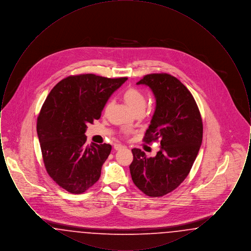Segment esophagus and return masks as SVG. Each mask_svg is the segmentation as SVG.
<instances>
[{"mask_svg":"<svg viewBox=\"0 0 251 251\" xmlns=\"http://www.w3.org/2000/svg\"><path fill=\"white\" fill-rule=\"evenodd\" d=\"M114 149H115L116 151H120V150L124 149V146H122L121 144H115V145H114Z\"/></svg>","mask_w":251,"mask_h":251,"instance_id":"obj_1","label":"esophagus"}]
</instances>
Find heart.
Returning <instances> with one entry per match:
<instances>
[{
  "label": "heart",
  "instance_id": "heart-1",
  "mask_svg": "<svg viewBox=\"0 0 251 251\" xmlns=\"http://www.w3.org/2000/svg\"><path fill=\"white\" fill-rule=\"evenodd\" d=\"M122 100L129 107L131 108V111H133L135 114L137 112L143 111L145 105H146V101H147L143 92L136 87H128L122 93ZM109 107H110V103H107L104 108V114L107 113ZM131 133V131L129 129H123L121 131V134L123 136H129Z\"/></svg>",
  "mask_w": 251,
  "mask_h": 251
}]
</instances>
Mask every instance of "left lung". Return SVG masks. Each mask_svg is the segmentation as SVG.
<instances>
[{
    "mask_svg": "<svg viewBox=\"0 0 251 251\" xmlns=\"http://www.w3.org/2000/svg\"><path fill=\"white\" fill-rule=\"evenodd\" d=\"M149 85L156 109L143 141L159 142L155 157L132 149L131 179L145 195L158 198L175 190L188 176L202 142L203 124L198 104L187 87L167 73L147 74L137 83Z\"/></svg>",
    "mask_w": 251,
    "mask_h": 251,
    "instance_id": "obj_1",
    "label": "left lung"
}]
</instances>
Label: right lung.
<instances>
[{"label": "right lung", "mask_w": 251, "mask_h": 251, "mask_svg": "<svg viewBox=\"0 0 251 251\" xmlns=\"http://www.w3.org/2000/svg\"><path fill=\"white\" fill-rule=\"evenodd\" d=\"M126 80L92 73L71 75L49 93L36 131L46 171L63 189L82 194L100 179L112 146L85 145L86 125L100 118L109 97Z\"/></svg>", "instance_id": "right-lung-1"}]
</instances>
